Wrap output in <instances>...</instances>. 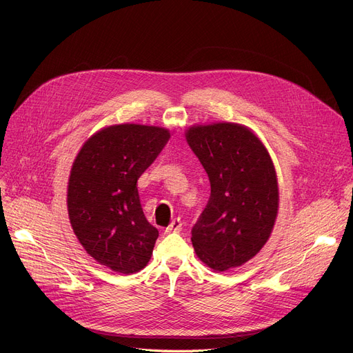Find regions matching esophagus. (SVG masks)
Masks as SVG:
<instances>
[{"instance_id": "esophagus-1", "label": "esophagus", "mask_w": 353, "mask_h": 353, "mask_svg": "<svg viewBox=\"0 0 353 353\" xmlns=\"http://www.w3.org/2000/svg\"><path fill=\"white\" fill-rule=\"evenodd\" d=\"M183 228V223L181 220L177 217V219H173L172 223L165 228V233H172V232H180Z\"/></svg>"}]
</instances>
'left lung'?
<instances>
[{
    "label": "left lung",
    "mask_w": 353,
    "mask_h": 353,
    "mask_svg": "<svg viewBox=\"0 0 353 353\" xmlns=\"http://www.w3.org/2000/svg\"><path fill=\"white\" fill-rule=\"evenodd\" d=\"M188 143L210 180V197L192 229L203 263L216 272L237 268L272 233L279 192L266 148L249 128L219 123L188 130Z\"/></svg>",
    "instance_id": "8db88e82"
}]
</instances>
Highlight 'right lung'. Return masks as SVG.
Returning a JSON list of instances; mask_svg holds the SVG:
<instances>
[{"label":"right lung","instance_id":"obj_1","mask_svg":"<svg viewBox=\"0 0 353 353\" xmlns=\"http://www.w3.org/2000/svg\"><path fill=\"white\" fill-rule=\"evenodd\" d=\"M169 139L160 127L110 125L74 160L67 193L72 230L87 253L111 270L130 274L150 261L159 230L144 217L137 180Z\"/></svg>","mask_w":353,"mask_h":353}]
</instances>
